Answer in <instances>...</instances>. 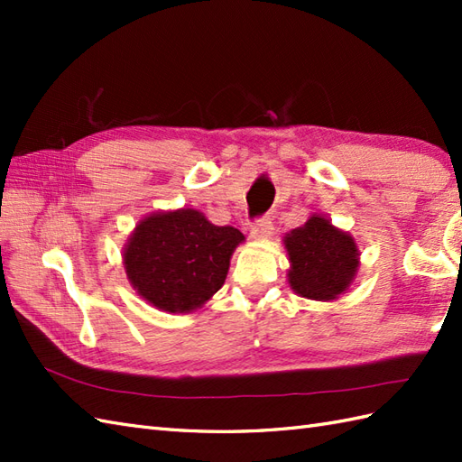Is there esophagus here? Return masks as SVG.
I'll return each mask as SVG.
<instances>
[{"instance_id":"esophagus-1","label":"esophagus","mask_w":462,"mask_h":462,"mask_svg":"<svg viewBox=\"0 0 462 462\" xmlns=\"http://www.w3.org/2000/svg\"><path fill=\"white\" fill-rule=\"evenodd\" d=\"M272 232H273V226H272L268 216H262V218H256V220L252 222V226H250V236L256 238V240L272 236Z\"/></svg>"}]
</instances>
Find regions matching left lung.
Returning a JSON list of instances; mask_svg holds the SVG:
<instances>
[{
	"mask_svg": "<svg viewBox=\"0 0 462 462\" xmlns=\"http://www.w3.org/2000/svg\"><path fill=\"white\" fill-rule=\"evenodd\" d=\"M283 242L291 262L290 286L303 298L333 300L347 290L359 263L349 234L333 228L323 216H311Z\"/></svg>",
	"mask_w": 462,
	"mask_h": 462,
	"instance_id": "1",
	"label": "left lung"
}]
</instances>
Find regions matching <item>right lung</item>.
I'll list each match as a JSON object with an SVG mask.
<instances>
[{
	"mask_svg": "<svg viewBox=\"0 0 462 462\" xmlns=\"http://www.w3.org/2000/svg\"><path fill=\"white\" fill-rule=\"evenodd\" d=\"M244 234L192 208L144 218L125 248L133 288L164 311H192L222 288Z\"/></svg>",
	"mask_w": 462,
	"mask_h": 462,
	"instance_id": "add662e5",
	"label": "right lung"
}]
</instances>
